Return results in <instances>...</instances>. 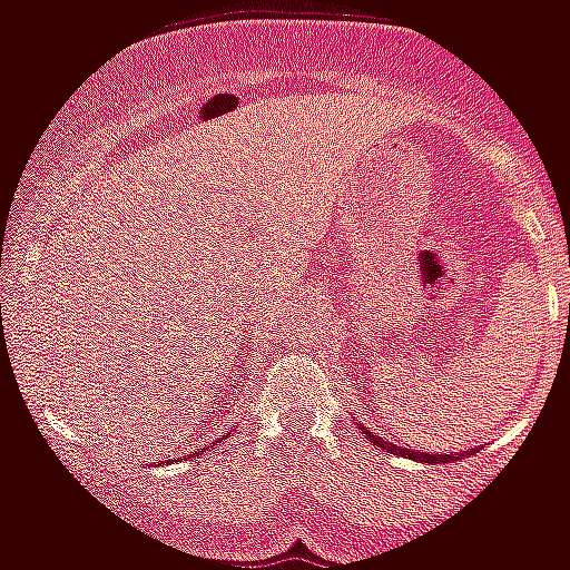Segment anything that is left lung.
I'll use <instances>...</instances> for the list:
<instances>
[{
  "label": "left lung",
  "instance_id": "1",
  "mask_svg": "<svg viewBox=\"0 0 570 570\" xmlns=\"http://www.w3.org/2000/svg\"><path fill=\"white\" fill-rule=\"evenodd\" d=\"M357 425H361V423H357ZM361 432H364L366 438H370V441L375 443V446H384V450H390V452H399V455H405V459L423 461V464H446V461H455V459H459V455H452V452H450V455H446V452H443V455H434V452H432V455H429V452L399 450L396 443H387V441H384V438H379V434H373V432H370V429H364V425H361ZM468 455H470V452H468Z\"/></svg>",
  "mask_w": 570,
  "mask_h": 570
}]
</instances>
